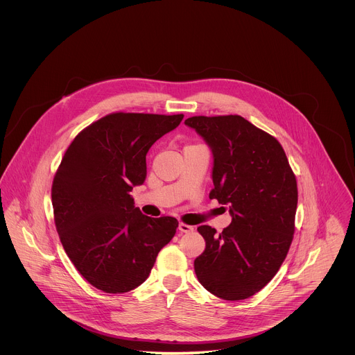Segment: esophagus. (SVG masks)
<instances>
[{"instance_id": "34e87169", "label": "esophagus", "mask_w": 355, "mask_h": 355, "mask_svg": "<svg viewBox=\"0 0 355 355\" xmlns=\"http://www.w3.org/2000/svg\"><path fill=\"white\" fill-rule=\"evenodd\" d=\"M179 231L180 232H184V234H189V232H193L194 231V227L189 225V224H184V223H180L179 224Z\"/></svg>"}]
</instances>
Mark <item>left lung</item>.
Segmentation results:
<instances>
[{"instance_id": "obj_1", "label": "left lung", "mask_w": 355, "mask_h": 355, "mask_svg": "<svg viewBox=\"0 0 355 355\" xmlns=\"http://www.w3.org/2000/svg\"><path fill=\"white\" fill-rule=\"evenodd\" d=\"M184 123L213 153L209 198L227 205L232 216L221 234L198 227L206 248L194 261L196 275L221 300H246L273 279L290 250L295 175L279 141L242 116H193Z\"/></svg>"}]
</instances>
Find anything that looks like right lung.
I'll return each instance as SVG.
<instances>
[{
	"label": "right lung",
	"instance_id": "add662e5",
	"mask_svg": "<svg viewBox=\"0 0 355 355\" xmlns=\"http://www.w3.org/2000/svg\"><path fill=\"white\" fill-rule=\"evenodd\" d=\"M183 114L116 112L80 131L51 184L54 224L78 272L107 294L128 293L150 275L179 225L134 206L132 187L146 179V154Z\"/></svg>",
	"mask_w": 355,
	"mask_h": 355
}]
</instances>
